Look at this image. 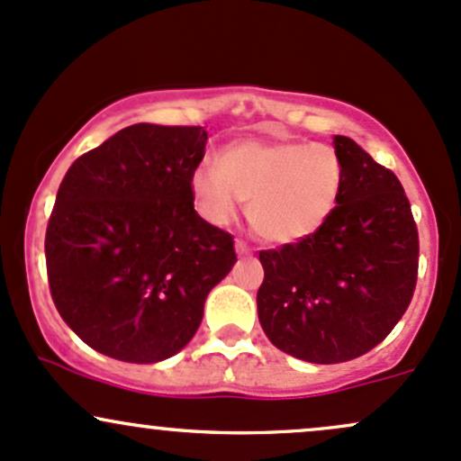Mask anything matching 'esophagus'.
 Listing matches in <instances>:
<instances>
[{"label":"esophagus","mask_w":461,"mask_h":461,"mask_svg":"<svg viewBox=\"0 0 461 461\" xmlns=\"http://www.w3.org/2000/svg\"><path fill=\"white\" fill-rule=\"evenodd\" d=\"M235 250H237V255H250L252 252V249L246 244L244 240H235Z\"/></svg>","instance_id":"34e87169"}]
</instances>
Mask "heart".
Here are the masks:
<instances>
[{
    "instance_id": "1",
    "label": "heart",
    "mask_w": 461,
    "mask_h": 461,
    "mask_svg": "<svg viewBox=\"0 0 461 461\" xmlns=\"http://www.w3.org/2000/svg\"><path fill=\"white\" fill-rule=\"evenodd\" d=\"M340 186L339 153L321 142L241 140L191 176L193 202L206 220L226 224L249 200L252 229L272 244H296L319 230Z\"/></svg>"
}]
</instances>
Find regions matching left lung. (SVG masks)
Here are the masks:
<instances>
[{
	"mask_svg": "<svg viewBox=\"0 0 461 461\" xmlns=\"http://www.w3.org/2000/svg\"><path fill=\"white\" fill-rule=\"evenodd\" d=\"M343 186L331 215L296 244L261 250L257 312L276 349L316 365L358 358L407 312L420 241L393 171L334 136Z\"/></svg>",
	"mask_w": 461,
	"mask_h": 461,
	"instance_id": "1",
	"label": "left lung"
}]
</instances>
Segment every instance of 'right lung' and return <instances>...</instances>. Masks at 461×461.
<instances>
[{"label": "right lung", "instance_id": "1", "mask_svg": "<svg viewBox=\"0 0 461 461\" xmlns=\"http://www.w3.org/2000/svg\"><path fill=\"white\" fill-rule=\"evenodd\" d=\"M206 138L202 127L138 122L77 158L59 186L46 230L52 301L110 358L177 354L235 266L232 235L193 209Z\"/></svg>", "mask_w": 461, "mask_h": 461}]
</instances>
